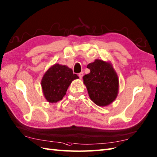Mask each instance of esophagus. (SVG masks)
Returning <instances> with one entry per match:
<instances>
[{
	"mask_svg": "<svg viewBox=\"0 0 157 157\" xmlns=\"http://www.w3.org/2000/svg\"><path fill=\"white\" fill-rule=\"evenodd\" d=\"M78 75H79V78L82 79V77H83V73H82V72L79 73V74H78Z\"/></svg>",
	"mask_w": 157,
	"mask_h": 157,
	"instance_id": "obj_1",
	"label": "esophagus"
}]
</instances>
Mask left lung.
Here are the masks:
<instances>
[{"mask_svg": "<svg viewBox=\"0 0 157 157\" xmlns=\"http://www.w3.org/2000/svg\"><path fill=\"white\" fill-rule=\"evenodd\" d=\"M90 72L83 77L89 97L96 105L106 106L115 101L119 92V78L111 63L96 59L89 63Z\"/></svg>", "mask_w": 157, "mask_h": 157, "instance_id": "left-lung-1", "label": "left lung"}]
</instances>
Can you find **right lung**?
Segmentation results:
<instances>
[{"label": "right lung", "instance_id": "add662e5", "mask_svg": "<svg viewBox=\"0 0 157 157\" xmlns=\"http://www.w3.org/2000/svg\"><path fill=\"white\" fill-rule=\"evenodd\" d=\"M79 77L67 66L58 63L52 65L43 75L41 80L42 92L50 103H56L63 99L72 81Z\"/></svg>", "mask_w": 157, "mask_h": 157}]
</instances>
